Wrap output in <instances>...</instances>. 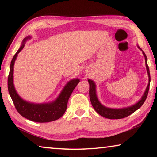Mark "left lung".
Returning a JSON list of instances; mask_svg holds the SVG:
<instances>
[{
  "label": "left lung",
  "instance_id": "obj_1",
  "mask_svg": "<svg viewBox=\"0 0 157 157\" xmlns=\"http://www.w3.org/2000/svg\"><path fill=\"white\" fill-rule=\"evenodd\" d=\"M143 55H144V57L145 58V65H146V68H147L148 77H149V83L147 88H146L144 94H143V97L141 98V99H140L139 102L136 103V104L132 105L131 107L123 108V109H111V108H107V107H104L102 105H101V103L99 102V100H98L96 93H95V85L94 82H93L92 80H91V79H88V82L89 83L90 100H91L93 107L94 108V109L96 111V112L99 113L100 115L109 119L123 118L129 115H131V114L134 113V111H136L137 109H139L143 105V103H144L147 96L149 89H150V70H149V67L147 63V57H146L144 52H143Z\"/></svg>",
  "mask_w": 157,
  "mask_h": 157
}]
</instances>
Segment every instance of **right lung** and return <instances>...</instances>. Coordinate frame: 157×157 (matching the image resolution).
<instances>
[{"instance_id": "1", "label": "right lung", "mask_w": 157, "mask_h": 157, "mask_svg": "<svg viewBox=\"0 0 157 157\" xmlns=\"http://www.w3.org/2000/svg\"><path fill=\"white\" fill-rule=\"evenodd\" d=\"M30 38V36H28L23 39L22 46L12 58L7 80L8 91L14 102L16 109L21 116L28 120L36 123H48L57 120L63 115L67 108L69 98L74 89L79 82V80L78 79H75L69 82L66 85L57 99L52 102L47 104H33L21 99L16 91L13 84L14 65L18 54L25 46V42Z\"/></svg>"}]
</instances>
